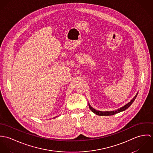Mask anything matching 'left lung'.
<instances>
[{"instance_id": "left-lung-1", "label": "left lung", "mask_w": 153, "mask_h": 153, "mask_svg": "<svg viewBox=\"0 0 153 153\" xmlns=\"http://www.w3.org/2000/svg\"><path fill=\"white\" fill-rule=\"evenodd\" d=\"M137 94H138V92L137 93V94L134 96V97L131 100V101L128 102L127 104H126L125 105H124L123 107H121L120 108H118V109H117V110H115V111H98V110H97V109H94L93 107H92L91 106V105L88 103V105H89V107L91 109V111H92V112H93L94 114L98 115H100V116H108V115H114L115 114H117V113H119L120 112H122V111H124L125 110L127 109L131 104H132V102L134 101L135 99L136 98L137 96Z\"/></svg>"}]
</instances>
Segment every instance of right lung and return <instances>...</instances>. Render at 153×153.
<instances>
[{
	"instance_id": "1",
	"label": "right lung",
	"mask_w": 153,
	"mask_h": 153,
	"mask_svg": "<svg viewBox=\"0 0 153 153\" xmlns=\"http://www.w3.org/2000/svg\"><path fill=\"white\" fill-rule=\"evenodd\" d=\"M56 117H57V116H56ZM55 118V117H54V118Z\"/></svg>"
}]
</instances>
